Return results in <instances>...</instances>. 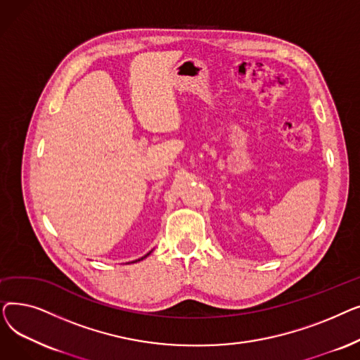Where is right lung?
<instances>
[{
	"instance_id": "obj_1",
	"label": "right lung",
	"mask_w": 360,
	"mask_h": 360,
	"mask_svg": "<svg viewBox=\"0 0 360 360\" xmlns=\"http://www.w3.org/2000/svg\"><path fill=\"white\" fill-rule=\"evenodd\" d=\"M151 251H153V250H151ZM151 251H150V252H148V254H146V255H144V257H141V258H139V259H136V261H132V262H137V261H141V259H144V258H146V257H148V255H150V254H151Z\"/></svg>"
}]
</instances>
